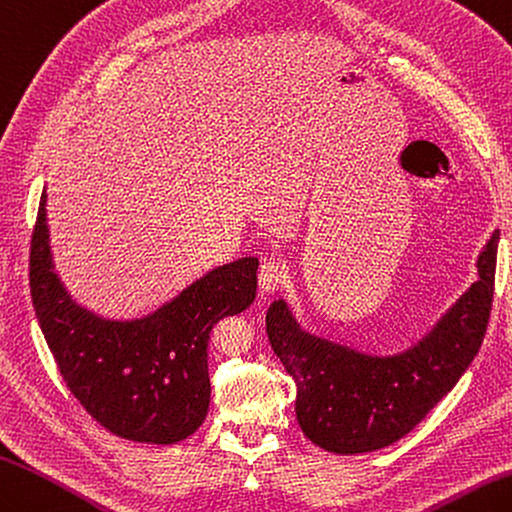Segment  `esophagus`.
<instances>
[{
  "label": "esophagus",
  "mask_w": 512,
  "mask_h": 512,
  "mask_svg": "<svg viewBox=\"0 0 512 512\" xmlns=\"http://www.w3.org/2000/svg\"><path fill=\"white\" fill-rule=\"evenodd\" d=\"M285 278H287V265L282 263V260L269 258L263 265H260V271H258L260 291H265V293L276 291Z\"/></svg>",
  "instance_id": "1"
}]
</instances>
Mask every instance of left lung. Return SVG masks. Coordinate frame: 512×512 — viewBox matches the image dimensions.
Listing matches in <instances>:
<instances>
[{
  "instance_id": "8db88e82",
  "label": "left lung",
  "mask_w": 512,
  "mask_h": 512,
  "mask_svg": "<svg viewBox=\"0 0 512 512\" xmlns=\"http://www.w3.org/2000/svg\"><path fill=\"white\" fill-rule=\"evenodd\" d=\"M499 232L478 258L480 278L427 337L394 357H370L304 333L289 306L267 311L271 348L295 381V416L317 447L342 453L383 449L403 438L478 355L491 317Z\"/></svg>"
}]
</instances>
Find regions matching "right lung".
Listing matches in <instances>:
<instances>
[{
  "label": "right lung",
  "instance_id": "obj_1",
  "mask_svg": "<svg viewBox=\"0 0 512 512\" xmlns=\"http://www.w3.org/2000/svg\"><path fill=\"white\" fill-rule=\"evenodd\" d=\"M258 258L210 271L173 302L133 322H111L72 302L52 271L45 192L30 241V295L67 388L111 434L175 445L195 434L210 405L214 324L256 298Z\"/></svg>",
  "mask_w": 512,
  "mask_h": 512
}]
</instances>
